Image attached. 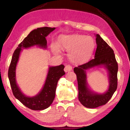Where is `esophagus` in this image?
Returning <instances> with one entry per match:
<instances>
[{"mask_svg": "<svg viewBox=\"0 0 130 130\" xmlns=\"http://www.w3.org/2000/svg\"><path fill=\"white\" fill-rule=\"evenodd\" d=\"M72 70V67L70 66V65H67L66 67H65V68H64V72H66V73H67V72H70L71 71V70Z\"/></svg>", "mask_w": 130, "mask_h": 130, "instance_id": "1", "label": "esophagus"}]
</instances>
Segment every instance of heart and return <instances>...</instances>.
Instances as JSON below:
<instances>
[{
  "label": "heart",
  "instance_id": "obj_1",
  "mask_svg": "<svg viewBox=\"0 0 130 130\" xmlns=\"http://www.w3.org/2000/svg\"><path fill=\"white\" fill-rule=\"evenodd\" d=\"M93 38L81 35H61L58 38L57 45L53 43L51 48L55 54H60V50L69 51L68 57L72 62L83 63L91 56L94 48Z\"/></svg>",
  "mask_w": 130,
  "mask_h": 130
}]
</instances>
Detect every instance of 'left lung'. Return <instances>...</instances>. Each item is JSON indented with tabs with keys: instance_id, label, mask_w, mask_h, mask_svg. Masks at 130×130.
Returning a JSON list of instances; mask_svg holds the SVG:
<instances>
[{
	"instance_id": "8db88e82",
	"label": "left lung",
	"mask_w": 130,
	"mask_h": 130,
	"mask_svg": "<svg viewBox=\"0 0 130 130\" xmlns=\"http://www.w3.org/2000/svg\"><path fill=\"white\" fill-rule=\"evenodd\" d=\"M96 43L97 48L94 58L74 68L77 80L78 100L82 105L89 108H96L107 103L116 90L118 84V66L113 49L99 34L96 35ZM101 66L108 70L110 84L108 90L105 93L98 94L92 91L88 87L86 70Z\"/></svg>"
}]
</instances>
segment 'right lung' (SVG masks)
Listing matches in <instances>:
<instances>
[{
	"instance_id": "right-lung-1",
	"label": "right lung",
	"mask_w": 130,
	"mask_h": 130,
	"mask_svg": "<svg viewBox=\"0 0 130 130\" xmlns=\"http://www.w3.org/2000/svg\"><path fill=\"white\" fill-rule=\"evenodd\" d=\"M55 29V27H43L31 31L24 40L18 45L13 54L8 72V77L12 90L15 98L25 106L32 110H43L49 107L53 103L55 96L57 82L65 74L64 66L61 64L49 67L44 86L36 95L26 96L21 90L15 79V69L22 49H27L36 45L46 49L47 42L45 37Z\"/></svg>"
}]
</instances>
